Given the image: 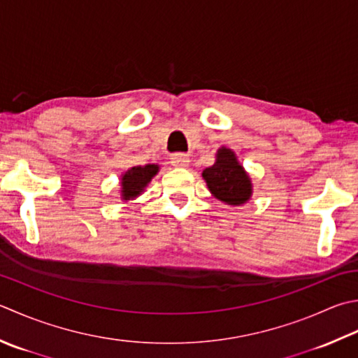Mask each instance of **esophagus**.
I'll list each match as a JSON object with an SVG mask.
<instances>
[{
  "mask_svg": "<svg viewBox=\"0 0 358 358\" xmlns=\"http://www.w3.org/2000/svg\"><path fill=\"white\" fill-rule=\"evenodd\" d=\"M171 163L175 166V167H186L189 164V157L186 155V153H173Z\"/></svg>",
  "mask_w": 358,
  "mask_h": 358,
  "instance_id": "obj_1",
  "label": "esophagus"
}]
</instances>
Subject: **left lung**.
I'll return each instance as SVG.
<instances>
[{
	"instance_id": "obj_1",
	"label": "left lung",
	"mask_w": 358,
	"mask_h": 358,
	"mask_svg": "<svg viewBox=\"0 0 358 358\" xmlns=\"http://www.w3.org/2000/svg\"><path fill=\"white\" fill-rule=\"evenodd\" d=\"M209 191L215 199L239 206L251 197V183L247 172L237 163L234 152L222 149L217 152L215 164L203 171Z\"/></svg>"
}]
</instances>
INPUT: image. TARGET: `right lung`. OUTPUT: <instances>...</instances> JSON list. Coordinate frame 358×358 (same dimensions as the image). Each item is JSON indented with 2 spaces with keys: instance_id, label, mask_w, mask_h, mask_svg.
<instances>
[{
  "instance_id": "add662e5",
  "label": "right lung",
  "mask_w": 358,
  "mask_h": 358,
  "mask_svg": "<svg viewBox=\"0 0 358 358\" xmlns=\"http://www.w3.org/2000/svg\"><path fill=\"white\" fill-rule=\"evenodd\" d=\"M158 172L157 164L136 166L124 173L122 177V197L124 200H130L143 192V189L152 180L153 175Z\"/></svg>"
}]
</instances>
